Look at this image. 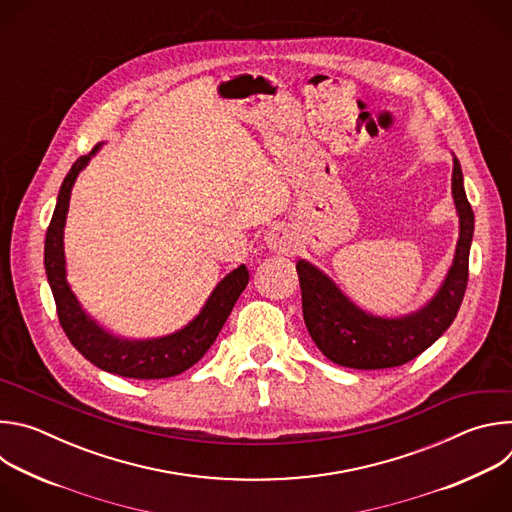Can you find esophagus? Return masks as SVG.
I'll return each mask as SVG.
<instances>
[{"label":"esophagus","mask_w":512,"mask_h":512,"mask_svg":"<svg viewBox=\"0 0 512 512\" xmlns=\"http://www.w3.org/2000/svg\"><path fill=\"white\" fill-rule=\"evenodd\" d=\"M265 247L275 255H289L296 249V239L287 227L277 225L265 233Z\"/></svg>","instance_id":"obj_1"}]
</instances>
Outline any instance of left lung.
Segmentation results:
<instances>
[{
    "label": "left lung",
    "mask_w": 512,
    "mask_h": 512,
    "mask_svg": "<svg viewBox=\"0 0 512 512\" xmlns=\"http://www.w3.org/2000/svg\"><path fill=\"white\" fill-rule=\"evenodd\" d=\"M452 198L460 237L452 265L433 298L415 312L387 318L358 308L314 263H296L306 328L326 358L348 369H391L413 360L454 322L468 283V259L474 237V212L466 198L464 176L454 156Z\"/></svg>",
    "instance_id": "8db88e82"
}]
</instances>
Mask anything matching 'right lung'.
<instances>
[{
    "mask_svg": "<svg viewBox=\"0 0 512 512\" xmlns=\"http://www.w3.org/2000/svg\"><path fill=\"white\" fill-rule=\"evenodd\" d=\"M101 150V143L89 156L79 158L66 174L44 241V267L56 302V312L64 334L87 360L101 371L127 379H168L184 373L196 364L212 346L225 326L233 306L249 283V271L239 265L214 285L200 312L180 330L160 336L133 340L105 330L77 300L66 281L64 257V225L68 214L70 192L79 174L91 158Z\"/></svg>",
    "mask_w": 512,
    "mask_h": 512,
    "instance_id": "add662e5",
    "label": "right lung"
}]
</instances>
